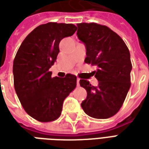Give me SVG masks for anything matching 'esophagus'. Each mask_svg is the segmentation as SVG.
<instances>
[{
	"label": "esophagus",
	"mask_w": 149,
	"mask_h": 149,
	"mask_svg": "<svg viewBox=\"0 0 149 149\" xmlns=\"http://www.w3.org/2000/svg\"><path fill=\"white\" fill-rule=\"evenodd\" d=\"M79 81H80V78H77V86H79Z\"/></svg>",
	"instance_id": "1"
}]
</instances>
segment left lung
Returning a JSON list of instances; mask_svg holds the SVG:
<instances>
[{
	"instance_id": "8db88e82",
	"label": "left lung",
	"mask_w": 149,
	"mask_h": 149,
	"mask_svg": "<svg viewBox=\"0 0 149 149\" xmlns=\"http://www.w3.org/2000/svg\"><path fill=\"white\" fill-rule=\"evenodd\" d=\"M77 27V35L86 47L84 62L97 66L92 74L98 81L93 86L80 80L87 91L81 107L91 117L109 118L121 108L131 86L130 52L121 37L105 25L80 23Z\"/></svg>"
}]
</instances>
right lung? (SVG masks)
Segmentation results:
<instances>
[{
  "instance_id": "obj_1",
  "label": "right lung",
  "mask_w": 149,
  "mask_h": 149,
  "mask_svg": "<svg viewBox=\"0 0 149 149\" xmlns=\"http://www.w3.org/2000/svg\"><path fill=\"white\" fill-rule=\"evenodd\" d=\"M73 24L49 22L34 29L21 43L13 61L16 93L25 112L40 122L53 121L61 114L63 102L77 86V77H52L63 38L77 31Z\"/></svg>"
}]
</instances>
